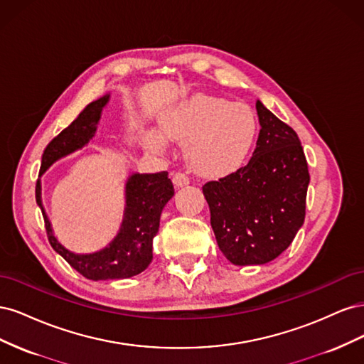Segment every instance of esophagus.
I'll list each match as a JSON object with an SVG mask.
<instances>
[{
  "instance_id": "34e87169",
  "label": "esophagus",
  "mask_w": 364,
  "mask_h": 364,
  "mask_svg": "<svg viewBox=\"0 0 364 364\" xmlns=\"http://www.w3.org/2000/svg\"><path fill=\"white\" fill-rule=\"evenodd\" d=\"M173 183L181 188V186H185L190 183V178L185 173H174L173 174Z\"/></svg>"
}]
</instances>
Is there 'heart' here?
<instances>
[{
	"label": "heart",
	"mask_w": 364,
	"mask_h": 364,
	"mask_svg": "<svg viewBox=\"0 0 364 364\" xmlns=\"http://www.w3.org/2000/svg\"><path fill=\"white\" fill-rule=\"evenodd\" d=\"M164 135L185 144V159L202 176H223L238 170L255 149L259 123L253 109L226 98L196 95L161 119ZM149 150L165 149L155 129L141 136Z\"/></svg>",
	"instance_id": "heart-1"
}]
</instances>
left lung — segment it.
<instances>
[{
  "mask_svg": "<svg viewBox=\"0 0 364 364\" xmlns=\"http://www.w3.org/2000/svg\"><path fill=\"white\" fill-rule=\"evenodd\" d=\"M257 112L261 130L247 165L202 188L217 245L235 266L279 257L305 220L310 173L301 141L259 100Z\"/></svg>",
  "mask_w": 364,
  "mask_h": 364,
  "instance_id": "8db88e82",
  "label": "left lung"
}]
</instances>
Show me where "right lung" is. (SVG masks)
<instances>
[{"mask_svg": "<svg viewBox=\"0 0 364 364\" xmlns=\"http://www.w3.org/2000/svg\"><path fill=\"white\" fill-rule=\"evenodd\" d=\"M109 94L87 105L73 123L53 138L43 150L39 176L60 158L86 146L95 135ZM174 196L167 171L155 174L134 173L126 182V208L117 237L105 249L94 253H74L54 237L51 223L42 206L41 181L36 182V202L41 208L51 247L73 269L92 281L126 279L144 272L153 258V238L158 234L164 206Z\"/></svg>", "mask_w": 364, "mask_h": 364, "instance_id": "add662e5", "label": "right lung"}]
</instances>
